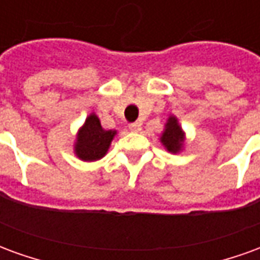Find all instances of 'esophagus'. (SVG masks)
Wrapping results in <instances>:
<instances>
[{
    "mask_svg": "<svg viewBox=\"0 0 260 260\" xmlns=\"http://www.w3.org/2000/svg\"><path fill=\"white\" fill-rule=\"evenodd\" d=\"M129 129L134 131V132H139L142 129V124L141 122H132V124H129Z\"/></svg>",
    "mask_w": 260,
    "mask_h": 260,
    "instance_id": "34e87169",
    "label": "esophagus"
}]
</instances>
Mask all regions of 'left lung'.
<instances>
[{
	"mask_svg": "<svg viewBox=\"0 0 260 260\" xmlns=\"http://www.w3.org/2000/svg\"><path fill=\"white\" fill-rule=\"evenodd\" d=\"M160 141L164 145V147L171 153H178L182 149L185 136H184V132L181 129L180 124H178V119L173 117V115L167 121L166 129H164Z\"/></svg>",
	"mask_w": 260,
	"mask_h": 260,
	"instance_id": "8db88e82",
	"label": "left lung"
}]
</instances>
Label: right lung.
<instances>
[{"instance_id": "1", "label": "right lung", "mask_w": 260, "mask_h": 260, "mask_svg": "<svg viewBox=\"0 0 260 260\" xmlns=\"http://www.w3.org/2000/svg\"><path fill=\"white\" fill-rule=\"evenodd\" d=\"M115 131H106L96 114H90L78 132L75 153L83 161H96L107 153Z\"/></svg>"}]
</instances>
